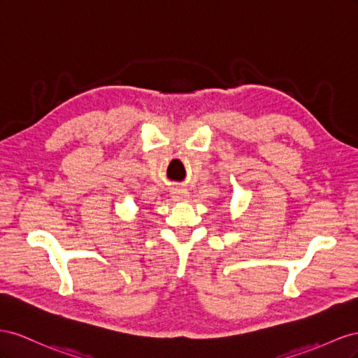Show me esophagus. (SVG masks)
Listing matches in <instances>:
<instances>
[{"label": "esophagus", "instance_id": "34e87169", "mask_svg": "<svg viewBox=\"0 0 358 358\" xmlns=\"http://www.w3.org/2000/svg\"><path fill=\"white\" fill-rule=\"evenodd\" d=\"M171 196H172L173 201H186L189 198V193L186 190H182V189H173L172 193H171Z\"/></svg>", "mask_w": 358, "mask_h": 358}]
</instances>
